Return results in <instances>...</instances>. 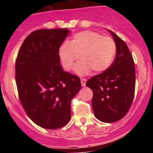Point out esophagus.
Wrapping results in <instances>:
<instances>
[{
	"mask_svg": "<svg viewBox=\"0 0 153 153\" xmlns=\"http://www.w3.org/2000/svg\"><path fill=\"white\" fill-rule=\"evenodd\" d=\"M80 82H81V85H82V86H86V79H81Z\"/></svg>",
	"mask_w": 153,
	"mask_h": 153,
	"instance_id": "1",
	"label": "esophagus"
}]
</instances>
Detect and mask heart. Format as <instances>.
I'll use <instances>...</instances> for the list:
<instances>
[{
    "mask_svg": "<svg viewBox=\"0 0 153 153\" xmlns=\"http://www.w3.org/2000/svg\"><path fill=\"white\" fill-rule=\"evenodd\" d=\"M116 44L109 36H102L93 31L86 30L74 34L68 44H63L59 50V58L62 67L70 71L77 59H80L74 67V71L80 76L100 74L111 65L115 53Z\"/></svg>",
    "mask_w": 153,
    "mask_h": 153,
    "instance_id": "1",
    "label": "heart"
}]
</instances>
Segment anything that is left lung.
Listing matches in <instances>:
<instances>
[{
	"instance_id": "left-lung-1",
	"label": "left lung",
	"mask_w": 153,
	"mask_h": 153,
	"mask_svg": "<svg viewBox=\"0 0 153 153\" xmlns=\"http://www.w3.org/2000/svg\"><path fill=\"white\" fill-rule=\"evenodd\" d=\"M117 55L103 73L86 83L93 90L92 106L96 118L103 123H113L126 116L132 105L136 86V72L132 56L125 42L113 31Z\"/></svg>"
}]
</instances>
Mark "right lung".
Masks as SVG:
<instances>
[{"instance_id":"obj_1","label":"right lung","mask_w":153,"mask_h":153,"mask_svg":"<svg viewBox=\"0 0 153 153\" xmlns=\"http://www.w3.org/2000/svg\"><path fill=\"white\" fill-rule=\"evenodd\" d=\"M69 31L66 28L33 31L24 40L16 60L20 100L29 118L44 129L67 124L71 100L81 89L80 79L65 72L58 54Z\"/></svg>"}]
</instances>
